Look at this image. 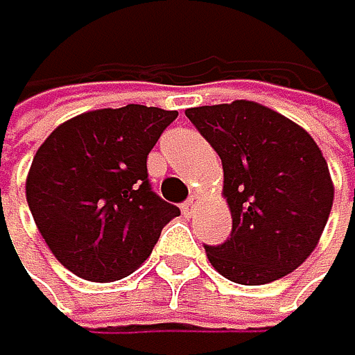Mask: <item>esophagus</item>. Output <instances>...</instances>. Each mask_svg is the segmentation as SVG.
I'll return each instance as SVG.
<instances>
[{"instance_id":"esophagus-1","label":"esophagus","mask_w":355,"mask_h":355,"mask_svg":"<svg viewBox=\"0 0 355 355\" xmlns=\"http://www.w3.org/2000/svg\"><path fill=\"white\" fill-rule=\"evenodd\" d=\"M198 202H200V198H198V196H191V198L184 202V205H182V211H184V216H191V213L196 211Z\"/></svg>"}]
</instances>
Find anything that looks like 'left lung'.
<instances>
[{
	"instance_id": "1",
	"label": "left lung",
	"mask_w": 355,
	"mask_h": 355,
	"mask_svg": "<svg viewBox=\"0 0 355 355\" xmlns=\"http://www.w3.org/2000/svg\"><path fill=\"white\" fill-rule=\"evenodd\" d=\"M216 148L233 229L211 264L238 284H267L298 269L320 240L334 205V184L313 137L255 102L187 108Z\"/></svg>"
}]
</instances>
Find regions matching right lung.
<instances>
[{
  "instance_id": "right-lung-1",
  "label": "right lung",
  "mask_w": 355,
  "mask_h": 355,
  "mask_svg": "<svg viewBox=\"0 0 355 355\" xmlns=\"http://www.w3.org/2000/svg\"><path fill=\"white\" fill-rule=\"evenodd\" d=\"M175 117L142 104L91 111L57 126L35 153L28 209L53 255L75 275L126 278L180 216L146 171V155Z\"/></svg>"
}]
</instances>
